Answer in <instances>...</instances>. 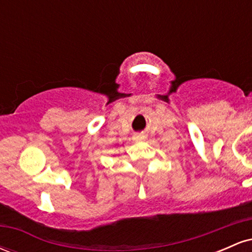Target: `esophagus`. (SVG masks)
Here are the masks:
<instances>
[{"instance_id":"34e87169","label":"esophagus","mask_w":252,"mask_h":252,"mask_svg":"<svg viewBox=\"0 0 252 252\" xmlns=\"http://www.w3.org/2000/svg\"><path fill=\"white\" fill-rule=\"evenodd\" d=\"M132 138H134V141H136V142H138V141H142L143 140L144 136L143 135H135Z\"/></svg>"}]
</instances>
